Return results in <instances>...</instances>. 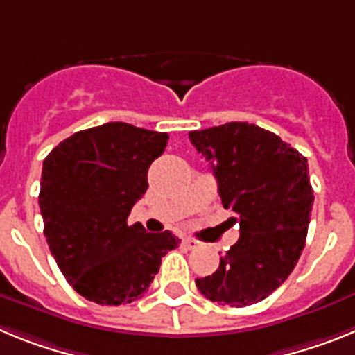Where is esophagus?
Listing matches in <instances>:
<instances>
[{
  "instance_id": "obj_1",
  "label": "esophagus",
  "mask_w": 355,
  "mask_h": 355,
  "mask_svg": "<svg viewBox=\"0 0 355 355\" xmlns=\"http://www.w3.org/2000/svg\"><path fill=\"white\" fill-rule=\"evenodd\" d=\"M183 245L187 247V249H196V247L199 245V241H196L193 238H183Z\"/></svg>"
}]
</instances>
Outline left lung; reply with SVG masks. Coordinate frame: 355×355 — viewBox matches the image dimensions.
Instances as JSON below:
<instances>
[{"mask_svg":"<svg viewBox=\"0 0 355 355\" xmlns=\"http://www.w3.org/2000/svg\"><path fill=\"white\" fill-rule=\"evenodd\" d=\"M211 163L222 205L240 222V238L215 274L196 279L213 302L245 307L288 279L306 245L313 188L307 159L277 135L249 122L188 133Z\"/></svg>","mask_w":355,"mask_h":355,"instance_id":"left-lung-1","label":"left lung"}]
</instances>
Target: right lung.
Here are the masks:
<instances>
[{
	"label": "right lung",
	"mask_w": 355,
	"mask_h": 355,
	"mask_svg": "<svg viewBox=\"0 0 355 355\" xmlns=\"http://www.w3.org/2000/svg\"><path fill=\"white\" fill-rule=\"evenodd\" d=\"M167 140V133L106 122L78 131L44 159V236L67 283L87 300L121 306L140 299L163 256L180 245L171 231L128 224Z\"/></svg>",
	"instance_id": "add662e5"
}]
</instances>
